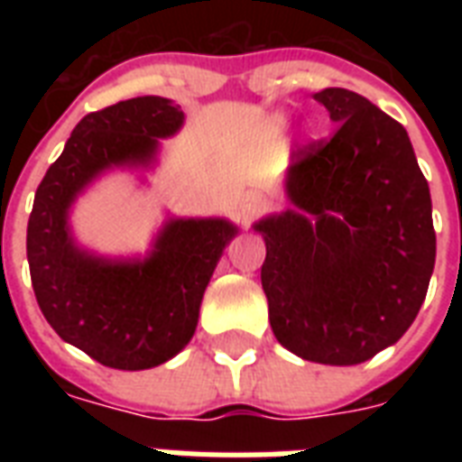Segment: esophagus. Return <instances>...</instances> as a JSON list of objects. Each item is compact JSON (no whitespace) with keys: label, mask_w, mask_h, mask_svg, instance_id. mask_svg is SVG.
Returning a JSON list of instances; mask_svg holds the SVG:
<instances>
[{"label":"esophagus","mask_w":462,"mask_h":462,"mask_svg":"<svg viewBox=\"0 0 462 462\" xmlns=\"http://www.w3.org/2000/svg\"><path fill=\"white\" fill-rule=\"evenodd\" d=\"M263 206H266V201H263L259 194H252L245 199V206H242V210H245L246 217H252V216H256V213H261V210H263Z\"/></svg>","instance_id":"esophagus-1"}]
</instances>
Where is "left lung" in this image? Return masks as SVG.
I'll list each match as a JSON object with an SVG mask.
<instances>
[{"label":"left lung","mask_w":462,"mask_h":462,"mask_svg":"<svg viewBox=\"0 0 462 462\" xmlns=\"http://www.w3.org/2000/svg\"><path fill=\"white\" fill-rule=\"evenodd\" d=\"M336 132L292 153L295 210L261 220V285L278 343L347 366L374 357L415 321L437 235L430 184L401 122L347 88L314 96Z\"/></svg>","instance_id":"8db88e82"}]
</instances>
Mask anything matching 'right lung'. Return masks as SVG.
Segmentation results:
<instances>
[{
    "label": "right lung",
    "instance_id": "obj_1",
    "mask_svg": "<svg viewBox=\"0 0 462 462\" xmlns=\"http://www.w3.org/2000/svg\"><path fill=\"white\" fill-rule=\"evenodd\" d=\"M167 97L143 96L90 112L40 181L28 217L35 300L57 336L112 369L139 372L191 340L203 292L235 227L225 220H172L143 263H107L71 245L67 210L105 167L148 162L158 139L181 126Z\"/></svg>",
    "mask_w": 462,
    "mask_h": 462
}]
</instances>
